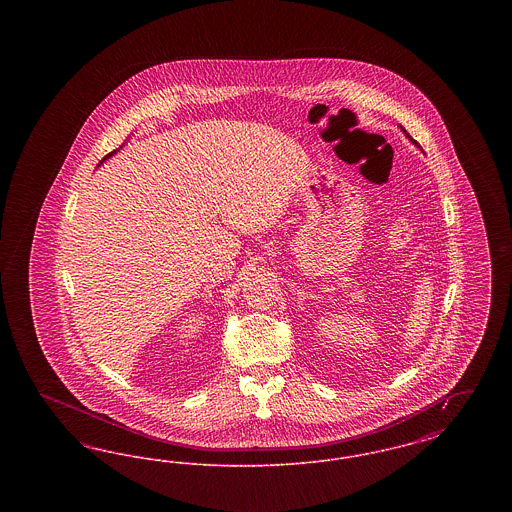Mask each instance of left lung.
<instances>
[{
    "label": "left lung",
    "instance_id": "left-lung-1",
    "mask_svg": "<svg viewBox=\"0 0 512 512\" xmlns=\"http://www.w3.org/2000/svg\"><path fill=\"white\" fill-rule=\"evenodd\" d=\"M401 130H403V134H405V136H407V138H409V140H411V142H413L414 146L420 147V146H418V144H416V142H414L413 138H411V134H409V132H407V130H405V128H403V126H401Z\"/></svg>",
    "mask_w": 512,
    "mask_h": 512
}]
</instances>
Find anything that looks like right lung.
Masks as SVG:
<instances>
[{
    "instance_id": "obj_1",
    "label": "right lung",
    "mask_w": 512,
    "mask_h": 512,
    "mask_svg": "<svg viewBox=\"0 0 512 512\" xmlns=\"http://www.w3.org/2000/svg\"><path fill=\"white\" fill-rule=\"evenodd\" d=\"M117 151H119V149H115V151H111V153H107V155H105V157H103V159H101V161H99V165H103V161H107V159H109V157H113V155H115V153H117Z\"/></svg>"
}]
</instances>
